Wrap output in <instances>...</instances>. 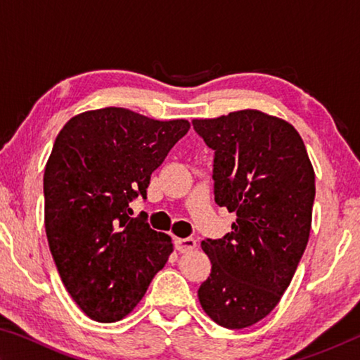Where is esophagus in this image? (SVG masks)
Segmentation results:
<instances>
[{
    "mask_svg": "<svg viewBox=\"0 0 360 360\" xmlns=\"http://www.w3.org/2000/svg\"><path fill=\"white\" fill-rule=\"evenodd\" d=\"M197 248V240L195 238H178L176 240V249L179 252H188Z\"/></svg>",
    "mask_w": 360,
    "mask_h": 360,
    "instance_id": "1",
    "label": "esophagus"
}]
</instances>
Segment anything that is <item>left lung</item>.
Returning <instances> with one entry per match:
<instances>
[{"mask_svg": "<svg viewBox=\"0 0 360 360\" xmlns=\"http://www.w3.org/2000/svg\"><path fill=\"white\" fill-rule=\"evenodd\" d=\"M214 150V200L236 212L231 231L202 241L211 273L200 285L203 311L245 328L271 313L294 278L313 219L314 169L302 136L275 115L241 109L193 119Z\"/></svg>", "mask_w": 360, "mask_h": 360, "instance_id": "left-lung-1", "label": "left lung"}]
</instances>
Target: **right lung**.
Masks as SVG:
<instances>
[{"instance_id": "obj_1", "label": "right lung", "mask_w": 360, "mask_h": 360, "mask_svg": "<svg viewBox=\"0 0 360 360\" xmlns=\"http://www.w3.org/2000/svg\"><path fill=\"white\" fill-rule=\"evenodd\" d=\"M186 119L155 120L125 108L71 117L44 172V225L60 278L98 322L124 319L173 252L172 236L130 217L150 174L186 135Z\"/></svg>"}]
</instances>
